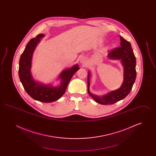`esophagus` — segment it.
Segmentation results:
<instances>
[{"instance_id":"obj_1","label":"esophagus","mask_w":156,"mask_h":156,"mask_svg":"<svg viewBox=\"0 0 156 156\" xmlns=\"http://www.w3.org/2000/svg\"><path fill=\"white\" fill-rule=\"evenodd\" d=\"M80 62H81V63L82 64H83V65H86V60L84 59L83 58H81V59L80 60Z\"/></svg>"}]
</instances>
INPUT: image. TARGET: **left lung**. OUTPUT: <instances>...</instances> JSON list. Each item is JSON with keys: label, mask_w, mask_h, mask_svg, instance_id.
<instances>
[{"label": "left lung", "mask_w": 156, "mask_h": 156, "mask_svg": "<svg viewBox=\"0 0 156 156\" xmlns=\"http://www.w3.org/2000/svg\"><path fill=\"white\" fill-rule=\"evenodd\" d=\"M120 47L115 48L108 54V58L120 59L124 67L123 82L119 89L111 91L102 97L94 95L89 91L90 73L88 75V92L95 102L101 105H112L124 99L130 93L136 77V57L130 43L120 36Z\"/></svg>", "instance_id": "1"}]
</instances>
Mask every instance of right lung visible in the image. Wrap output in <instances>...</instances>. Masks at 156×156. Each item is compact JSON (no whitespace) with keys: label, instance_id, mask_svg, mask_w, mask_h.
<instances>
[{"label":"right lung","instance_id":"right-lung-1","mask_svg":"<svg viewBox=\"0 0 156 156\" xmlns=\"http://www.w3.org/2000/svg\"><path fill=\"white\" fill-rule=\"evenodd\" d=\"M44 34H40L31 39L26 45L19 61V75L24 89L33 99L44 103H50L59 99L67 89V86L75 73L80 69L78 64L63 71L59 75L60 84L57 87L44 85L35 81L31 74V60L33 52L40 38Z\"/></svg>","mask_w":156,"mask_h":156}]
</instances>
